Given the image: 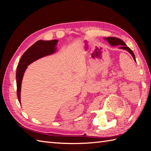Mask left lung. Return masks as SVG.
Returning <instances> with one entry per match:
<instances>
[{"instance_id": "1", "label": "left lung", "mask_w": 151, "mask_h": 151, "mask_svg": "<svg viewBox=\"0 0 151 151\" xmlns=\"http://www.w3.org/2000/svg\"><path fill=\"white\" fill-rule=\"evenodd\" d=\"M105 40H106L108 41V43L110 44V45L113 46V47L119 45V46H120L119 49L126 50L127 51H128V52H129L131 54V55L132 56L134 61L136 62L135 55H134V54L132 52V50H131L129 47H128L127 46V45L125 44V43L123 40H121V39H119V38L115 37H108L105 38Z\"/></svg>"}]
</instances>
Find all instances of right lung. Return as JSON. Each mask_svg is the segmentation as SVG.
<instances>
[{
    "label": "right lung",
    "instance_id": "obj_1",
    "mask_svg": "<svg viewBox=\"0 0 151 151\" xmlns=\"http://www.w3.org/2000/svg\"><path fill=\"white\" fill-rule=\"evenodd\" d=\"M58 40H54L51 41L39 40L33 45L25 51L23 55L18 63L16 71V80H17V94L19 102L21 103V89L22 78L27 67L41 58L50 55L56 52V45Z\"/></svg>",
    "mask_w": 151,
    "mask_h": 151
}]
</instances>
